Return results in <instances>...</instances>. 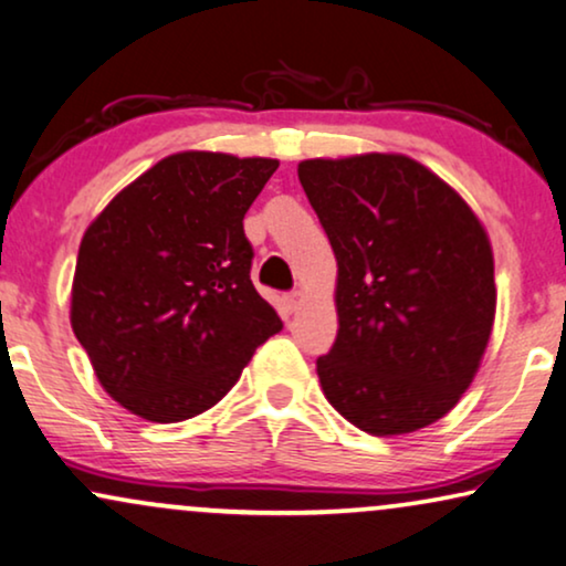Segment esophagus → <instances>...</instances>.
Segmentation results:
<instances>
[{"instance_id":"obj_1","label":"esophagus","mask_w":566,"mask_h":566,"mask_svg":"<svg viewBox=\"0 0 566 566\" xmlns=\"http://www.w3.org/2000/svg\"><path fill=\"white\" fill-rule=\"evenodd\" d=\"M303 303H305V295L300 290H292L290 295H287V307H290V311H297V307L303 305Z\"/></svg>"}]
</instances>
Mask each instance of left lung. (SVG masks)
Masks as SVG:
<instances>
[{
	"label": "left lung",
	"mask_w": 566,
	"mask_h": 566,
	"mask_svg": "<svg viewBox=\"0 0 566 566\" xmlns=\"http://www.w3.org/2000/svg\"><path fill=\"white\" fill-rule=\"evenodd\" d=\"M336 255L339 332L316 360L336 412L374 436L443 418L489 345L493 255L470 206L399 154L300 161Z\"/></svg>",
	"instance_id": "left-lung-1"
}]
</instances>
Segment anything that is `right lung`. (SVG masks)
Segmentation results:
<instances>
[{
  "instance_id": "obj_1",
  "label": "right lung",
  "mask_w": 566,
  "mask_h": 566,
  "mask_svg": "<svg viewBox=\"0 0 566 566\" xmlns=\"http://www.w3.org/2000/svg\"><path fill=\"white\" fill-rule=\"evenodd\" d=\"M276 159L185 151L161 159L85 230L73 332L127 410L180 423L219 402L269 336L276 311L250 282L242 219Z\"/></svg>"
}]
</instances>
